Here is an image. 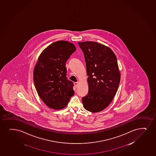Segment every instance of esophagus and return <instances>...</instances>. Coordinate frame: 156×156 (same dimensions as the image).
Masks as SVG:
<instances>
[{
	"mask_svg": "<svg viewBox=\"0 0 156 156\" xmlns=\"http://www.w3.org/2000/svg\"><path fill=\"white\" fill-rule=\"evenodd\" d=\"M74 84H75V86L76 87H77V86H78V82H76V83H74Z\"/></svg>",
	"mask_w": 156,
	"mask_h": 156,
	"instance_id": "esophagus-1",
	"label": "esophagus"
}]
</instances>
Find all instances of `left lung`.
Returning <instances> with one entry per match:
<instances>
[{
  "mask_svg": "<svg viewBox=\"0 0 156 156\" xmlns=\"http://www.w3.org/2000/svg\"><path fill=\"white\" fill-rule=\"evenodd\" d=\"M83 51L88 75V94L82 99L84 108L100 112L112 102L119 88L121 74L112 50L92 41L78 42Z\"/></svg>",
  "mask_w": 156,
  "mask_h": 156,
  "instance_id": "8db88e82",
  "label": "left lung"
}]
</instances>
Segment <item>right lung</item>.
Here are the masks:
<instances>
[{
	"instance_id": "right-lung-1",
	"label": "right lung",
	"mask_w": 156,
	"mask_h": 156,
	"mask_svg": "<svg viewBox=\"0 0 156 156\" xmlns=\"http://www.w3.org/2000/svg\"><path fill=\"white\" fill-rule=\"evenodd\" d=\"M76 48L67 41L50 44L39 56L33 80L39 97L49 108H65L74 94L73 83L66 77V62Z\"/></svg>"
}]
</instances>
